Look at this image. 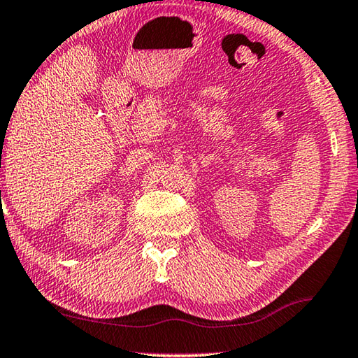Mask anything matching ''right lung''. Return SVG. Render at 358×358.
Masks as SVG:
<instances>
[{"mask_svg":"<svg viewBox=\"0 0 358 358\" xmlns=\"http://www.w3.org/2000/svg\"><path fill=\"white\" fill-rule=\"evenodd\" d=\"M0 196H1V191H0Z\"/></svg>","mask_w":358,"mask_h":358,"instance_id":"obj_1","label":"right lung"}]
</instances>
